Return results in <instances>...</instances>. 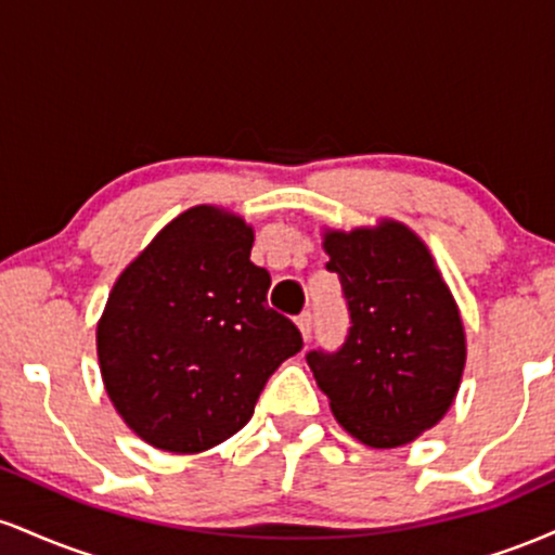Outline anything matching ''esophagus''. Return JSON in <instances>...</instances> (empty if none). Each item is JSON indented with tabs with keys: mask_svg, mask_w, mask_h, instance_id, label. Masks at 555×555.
Returning a JSON list of instances; mask_svg holds the SVG:
<instances>
[{
	"mask_svg": "<svg viewBox=\"0 0 555 555\" xmlns=\"http://www.w3.org/2000/svg\"><path fill=\"white\" fill-rule=\"evenodd\" d=\"M297 328H299V334H302V339L308 341L310 334H313V315H310V313L299 315L297 318Z\"/></svg>",
	"mask_w": 555,
	"mask_h": 555,
	"instance_id": "1",
	"label": "esophagus"
}]
</instances>
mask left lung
<instances>
[{
	"label": "left lung",
	"instance_id": "obj_1",
	"mask_svg": "<svg viewBox=\"0 0 555 555\" xmlns=\"http://www.w3.org/2000/svg\"><path fill=\"white\" fill-rule=\"evenodd\" d=\"M323 250L352 326L336 352H308L310 371L349 436L373 449L412 443L460 391V308L425 242L399 221L328 229Z\"/></svg>",
	"mask_w": 555,
	"mask_h": 555
}]
</instances>
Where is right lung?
Segmentation results:
<instances>
[{
	"label": "right lung",
	"instance_id": "obj_1",
	"mask_svg": "<svg viewBox=\"0 0 555 555\" xmlns=\"http://www.w3.org/2000/svg\"><path fill=\"white\" fill-rule=\"evenodd\" d=\"M253 227L195 206L119 273L95 328L101 378L127 428L154 449L201 454L253 417L271 373L302 349L271 310Z\"/></svg>",
	"mask_w": 555,
	"mask_h": 555
}]
</instances>
